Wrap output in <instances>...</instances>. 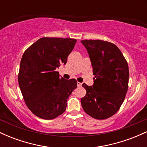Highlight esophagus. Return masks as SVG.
Wrapping results in <instances>:
<instances>
[{
	"mask_svg": "<svg viewBox=\"0 0 147 147\" xmlns=\"http://www.w3.org/2000/svg\"><path fill=\"white\" fill-rule=\"evenodd\" d=\"M82 86V83H80V82H77V86L81 87Z\"/></svg>",
	"mask_w": 147,
	"mask_h": 147,
	"instance_id": "1",
	"label": "esophagus"
}]
</instances>
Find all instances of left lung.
Returning a JSON list of instances; mask_svg holds the SVG:
<instances>
[{
    "instance_id": "left-lung-1",
    "label": "left lung",
    "mask_w": 147,
    "mask_h": 147,
    "mask_svg": "<svg viewBox=\"0 0 147 147\" xmlns=\"http://www.w3.org/2000/svg\"><path fill=\"white\" fill-rule=\"evenodd\" d=\"M86 48L95 75L94 84L88 86L81 99L88 115L104 119L117 112L125 99L129 78V66L122 52L113 43L102 40H82Z\"/></svg>"
}]
</instances>
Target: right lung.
<instances>
[{"instance_id": "obj_1", "label": "right lung", "mask_w": 147, "mask_h": 147, "mask_svg": "<svg viewBox=\"0 0 147 147\" xmlns=\"http://www.w3.org/2000/svg\"><path fill=\"white\" fill-rule=\"evenodd\" d=\"M76 42L70 38L43 37L23 53L18 84L27 106L37 117L52 119L65 111L67 99L77 82L60 77L56 70L66 63Z\"/></svg>"}]
</instances>
